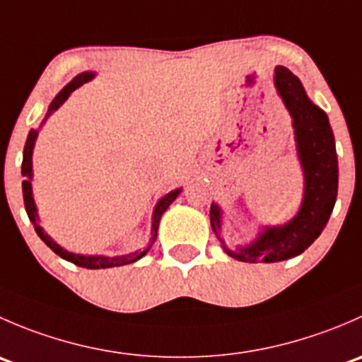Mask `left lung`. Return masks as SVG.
I'll use <instances>...</instances> for the list:
<instances>
[{
    "mask_svg": "<svg viewBox=\"0 0 362 362\" xmlns=\"http://www.w3.org/2000/svg\"><path fill=\"white\" fill-rule=\"evenodd\" d=\"M275 87L293 117L296 148L305 175V194L294 218L284 226H266L254 242L236 250L228 249L218 236L222 211L211 203V229L226 254L243 262H279L305 252L326 228L338 194L337 147L326 112L308 100L299 78L287 68H275Z\"/></svg>",
    "mask_w": 362,
    "mask_h": 362,
    "instance_id": "left-lung-1",
    "label": "left lung"
}]
</instances>
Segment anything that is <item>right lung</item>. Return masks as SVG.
<instances>
[{"label":"right lung","mask_w":362,"mask_h":362,"mask_svg":"<svg viewBox=\"0 0 362 362\" xmlns=\"http://www.w3.org/2000/svg\"><path fill=\"white\" fill-rule=\"evenodd\" d=\"M90 78H94V73L93 71H83V73H80V75H76L75 78H73L71 82H69L68 86L64 87V89L61 90V93L57 94L56 98H54L52 103H50V107H49V112H47L45 119H43V122H45L47 117H49L50 113L56 112L57 108H59L61 105H63L64 101L68 100V96L73 93V90L76 89V87H80V86H82V83L89 82ZM36 136H38V131H35V129L29 131L28 140H25V145H24V156H23V177H24L23 196H24V206H25V211H28L29 221H31V224L35 226L36 235H38L40 238H42L43 242H45V245L50 247V249L56 252V254L59 255V257L66 259V261L73 262V264L82 266V268H87V269L115 268V266L131 264V262H134V261H138V259L144 257V255L147 254L148 250H151L152 243L156 242V236H158V228H159L160 215H163L164 211L168 210V206H170V204L173 203L175 199H177V196L180 194L182 189H175V191L168 192V194L164 196V198H160L159 202H158V204H156L154 215H152V238H151V245H148L145 250L131 252V254H126V255H115V257H107V255L73 254V252L64 250L63 247L57 245V243L54 242V240L50 238V236L47 235L45 231H43L42 226L38 224V214H36V204H35V199H33V189H31V178H33V159L31 158H33V147H35Z\"/></svg>","instance_id":"obj_1"}]
</instances>
